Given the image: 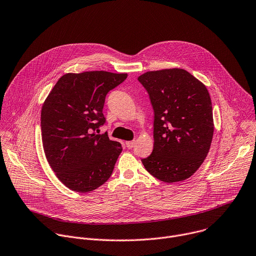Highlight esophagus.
I'll list each match as a JSON object with an SVG mask.
<instances>
[{
    "label": "esophagus",
    "instance_id": "esophagus-1",
    "mask_svg": "<svg viewBox=\"0 0 256 256\" xmlns=\"http://www.w3.org/2000/svg\"><path fill=\"white\" fill-rule=\"evenodd\" d=\"M134 145H135V141H128V142H126V147L128 149H132L134 147Z\"/></svg>",
    "mask_w": 256,
    "mask_h": 256
}]
</instances>
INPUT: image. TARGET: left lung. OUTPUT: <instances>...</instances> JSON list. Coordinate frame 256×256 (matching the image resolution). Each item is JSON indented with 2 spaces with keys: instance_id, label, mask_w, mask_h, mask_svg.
<instances>
[{
  "instance_id": "8db88e82",
  "label": "left lung",
  "mask_w": 256,
  "mask_h": 256,
  "mask_svg": "<svg viewBox=\"0 0 256 256\" xmlns=\"http://www.w3.org/2000/svg\"><path fill=\"white\" fill-rule=\"evenodd\" d=\"M138 80L154 111L153 150L141 162L162 182L184 180L198 170L210 150L214 121L209 92L182 68L147 72Z\"/></svg>"
}]
</instances>
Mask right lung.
Returning <instances> with one entry per match:
<instances>
[{
    "label": "right lung",
    "instance_id": "add662e5",
    "mask_svg": "<svg viewBox=\"0 0 256 256\" xmlns=\"http://www.w3.org/2000/svg\"><path fill=\"white\" fill-rule=\"evenodd\" d=\"M126 78L127 74L104 70L66 74L44 102L41 135L46 160L58 180L74 192H92L113 172L122 146L96 131L106 122L107 94Z\"/></svg>",
    "mask_w": 256,
    "mask_h": 256
}]
</instances>
